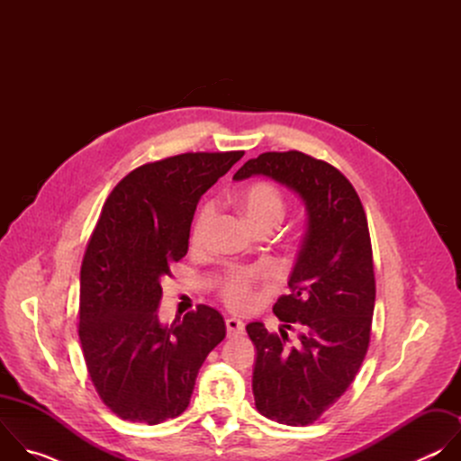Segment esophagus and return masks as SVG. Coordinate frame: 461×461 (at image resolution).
Here are the masks:
<instances>
[{
    "label": "esophagus",
    "instance_id": "esophagus-1",
    "mask_svg": "<svg viewBox=\"0 0 461 461\" xmlns=\"http://www.w3.org/2000/svg\"><path fill=\"white\" fill-rule=\"evenodd\" d=\"M226 330H228V338H237V336L244 334V322L237 317H228L226 319Z\"/></svg>",
    "mask_w": 461,
    "mask_h": 461
}]
</instances>
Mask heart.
Masks as SVG:
<instances>
[{
	"instance_id": "b5f03b06",
	"label": "heart",
	"mask_w": 461,
	"mask_h": 461,
	"mask_svg": "<svg viewBox=\"0 0 461 461\" xmlns=\"http://www.w3.org/2000/svg\"><path fill=\"white\" fill-rule=\"evenodd\" d=\"M235 203L246 221L257 230H274L286 213V203L283 193L268 182H257L235 194ZM217 221V210L212 203L204 204L193 224L191 246L204 249L210 244L212 231ZM260 279L257 270H233L221 283L222 299L235 310H246L253 303V286Z\"/></svg>"
}]
</instances>
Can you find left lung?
I'll list each match as a JSON object with an SVG mask.
<instances>
[{
	"instance_id": "8db88e82",
	"label": "left lung",
	"mask_w": 461,
	"mask_h": 461,
	"mask_svg": "<svg viewBox=\"0 0 461 461\" xmlns=\"http://www.w3.org/2000/svg\"><path fill=\"white\" fill-rule=\"evenodd\" d=\"M268 176L304 204L306 231L290 274V295L274 313L298 328L292 344L255 321L246 332L255 345L253 396L257 411L274 421L304 427L330 409L356 379L370 343L375 281L363 204L334 166L301 151L262 153L233 180Z\"/></svg>"
}]
</instances>
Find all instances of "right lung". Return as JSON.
<instances>
[{"label": "right lung", "mask_w": 461, "mask_h": 461, "mask_svg": "<svg viewBox=\"0 0 461 461\" xmlns=\"http://www.w3.org/2000/svg\"><path fill=\"white\" fill-rule=\"evenodd\" d=\"M242 155L144 164L102 208L82 260L78 336L98 396L122 420L157 425L180 416L204 359L226 338L222 315L206 304L160 322V279L187 253L201 196Z\"/></svg>", "instance_id": "obj_1"}]
</instances>
